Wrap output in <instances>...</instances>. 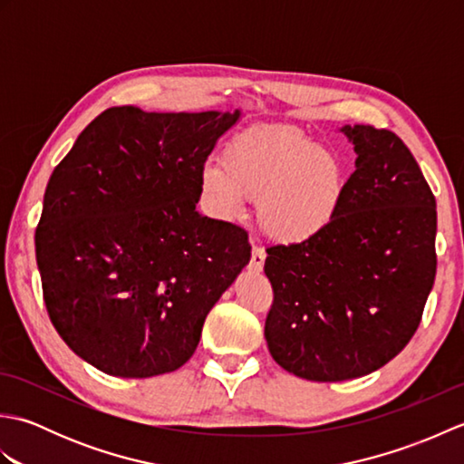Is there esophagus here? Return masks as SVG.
<instances>
[{
	"instance_id": "34e87169",
	"label": "esophagus",
	"mask_w": 464,
	"mask_h": 464,
	"mask_svg": "<svg viewBox=\"0 0 464 464\" xmlns=\"http://www.w3.org/2000/svg\"><path fill=\"white\" fill-rule=\"evenodd\" d=\"M265 257H267V253H265L263 247H259V245H255V247H253V257H251V263H249V269L253 273H261L263 271V265H265Z\"/></svg>"
}]
</instances>
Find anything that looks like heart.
<instances>
[{
	"instance_id": "1",
	"label": "heart",
	"mask_w": 464,
	"mask_h": 464,
	"mask_svg": "<svg viewBox=\"0 0 464 464\" xmlns=\"http://www.w3.org/2000/svg\"><path fill=\"white\" fill-rule=\"evenodd\" d=\"M223 169L207 165L201 191L219 217H235L243 197L257 199V223L269 239L299 245L337 219L349 175L339 153L301 130L261 125L239 133L223 151Z\"/></svg>"
}]
</instances>
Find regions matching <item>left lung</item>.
Returning <instances> with one entry per match:
<instances>
[{
    "label": "left lung",
    "instance_id": "1",
    "mask_svg": "<svg viewBox=\"0 0 464 464\" xmlns=\"http://www.w3.org/2000/svg\"><path fill=\"white\" fill-rule=\"evenodd\" d=\"M354 171L317 239L273 245L265 275L271 357L301 379L334 382L381 369L415 334L437 273V201L389 130L344 125Z\"/></svg>",
    "mask_w": 464,
    "mask_h": 464
}]
</instances>
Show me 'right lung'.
Listing matches in <instances>:
<instances>
[{"mask_svg":"<svg viewBox=\"0 0 464 464\" xmlns=\"http://www.w3.org/2000/svg\"><path fill=\"white\" fill-rule=\"evenodd\" d=\"M239 115L110 107L49 177L35 229L44 301L95 369L125 379L179 369L249 263L247 231L195 211L207 157Z\"/></svg>","mask_w":464,"mask_h":464,"instance_id":"obj_1","label":"right lung"}]
</instances>
